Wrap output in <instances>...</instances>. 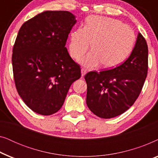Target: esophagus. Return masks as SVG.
<instances>
[{"label": "esophagus", "instance_id": "1", "mask_svg": "<svg viewBox=\"0 0 158 158\" xmlns=\"http://www.w3.org/2000/svg\"><path fill=\"white\" fill-rule=\"evenodd\" d=\"M86 73H87V70H86V69H85V68H82L81 69V75H82V77H83L84 75H85Z\"/></svg>", "mask_w": 158, "mask_h": 158}]
</instances>
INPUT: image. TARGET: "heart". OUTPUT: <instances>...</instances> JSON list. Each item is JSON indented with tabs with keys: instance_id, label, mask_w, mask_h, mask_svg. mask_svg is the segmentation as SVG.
<instances>
[{
	"instance_id": "1",
	"label": "heart",
	"mask_w": 158,
	"mask_h": 158,
	"mask_svg": "<svg viewBox=\"0 0 158 158\" xmlns=\"http://www.w3.org/2000/svg\"><path fill=\"white\" fill-rule=\"evenodd\" d=\"M135 41L133 29L121 21L90 16L84 27H77L70 33L69 51L73 58L79 59L87 52L91 43L93 51L81 60V63L88 68L101 63L105 68H112L126 59Z\"/></svg>"
}]
</instances>
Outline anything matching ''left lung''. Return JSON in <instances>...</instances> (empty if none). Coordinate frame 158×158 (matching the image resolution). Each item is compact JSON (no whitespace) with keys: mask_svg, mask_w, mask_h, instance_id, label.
<instances>
[{"mask_svg":"<svg viewBox=\"0 0 158 158\" xmlns=\"http://www.w3.org/2000/svg\"><path fill=\"white\" fill-rule=\"evenodd\" d=\"M148 70V47L139 33L130 56L120 65L85 75L86 103L95 115L110 118L124 113L142 91Z\"/></svg>","mask_w":158,"mask_h":158,"instance_id":"obj_1","label":"left lung"}]
</instances>
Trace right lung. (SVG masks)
<instances>
[{"instance_id":"1","label":"right lung","mask_w":158,"mask_h":158,"mask_svg":"<svg viewBox=\"0 0 158 158\" xmlns=\"http://www.w3.org/2000/svg\"><path fill=\"white\" fill-rule=\"evenodd\" d=\"M75 23L70 12L47 10L23 23L16 36L12 65L17 92L41 115L59 111L70 85L81 76L65 47Z\"/></svg>"}]
</instances>
